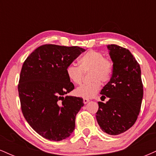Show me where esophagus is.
<instances>
[{
    "label": "esophagus",
    "instance_id": "obj_1",
    "mask_svg": "<svg viewBox=\"0 0 156 156\" xmlns=\"http://www.w3.org/2000/svg\"><path fill=\"white\" fill-rule=\"evenodd\" d=\"M89 101V100L87 99V98H83V103H85V104H87Z\"/></svg>",
    "mask_w": 156,
    "mask_h": 156
}]
</instances>
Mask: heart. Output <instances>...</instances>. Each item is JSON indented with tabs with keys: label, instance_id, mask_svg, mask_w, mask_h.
<instances>
[{
	"label": "heart",
	"instance_id": "obj_1",
	"mask_svg": "<svg viewBox=\"0 0 156 156\" xmlns=\"http://www.w3.org/2000/svg\"><path fill=\"white\" fill-rule=\"evenodd\" d=\"M79 66L69 64L66 68L68 79L74 84H80L83 79V72L90 69L89 78L92 82L83 84L76 89V95L84 98H92L101 89V81L107 83L111 80L114 71L112 60L105 58L101 52L98 51H87L78 59Z\"/></svg>",
	"mask_w": 156,
	"mask_h": 156
}]
</instances>
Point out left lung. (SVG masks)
Instances as JSON below:
<instances>
[{
  "label": "left lung",
  "instance_id": "1",
  "mask_svg": "<svg viewBox=\"0 0 156 156\" xmlns=\"http://www.w3.org/2000/svg\"><path fill=\"white\" fill-rule=\"evenodd\" d=\"M114 64L113 76L102 89L101 98H108L104 103L98 102L96 119L105 133L118 135L134 125L140 112L143 84L140 66L132 53L117 44L107 46Z\"/></svg>",
  "mask_w": 156,
  "mask_h": 156
}]
</instances>
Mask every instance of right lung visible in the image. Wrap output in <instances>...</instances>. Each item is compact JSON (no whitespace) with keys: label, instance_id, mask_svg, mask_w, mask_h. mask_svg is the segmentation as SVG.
Returning <instances> with one entry per match:
<instances>
[{"label":"right lung","instance_id":"add662e5","mask_svg":"<svg viewBox=\"0 0 156 156\" xmlns=\"http://www.w3.org/2000/svg\"><path fill=\"white\" fill-rule=\"evenodd\" d=\"M86 50L47 44L26 58L20 76L18 93L25 119L37 133L51 141L69 137L83 98L65 96L74 89L66 68Z\"/></svg>","mask_w":156,"mask_h":156}]
</instances>
